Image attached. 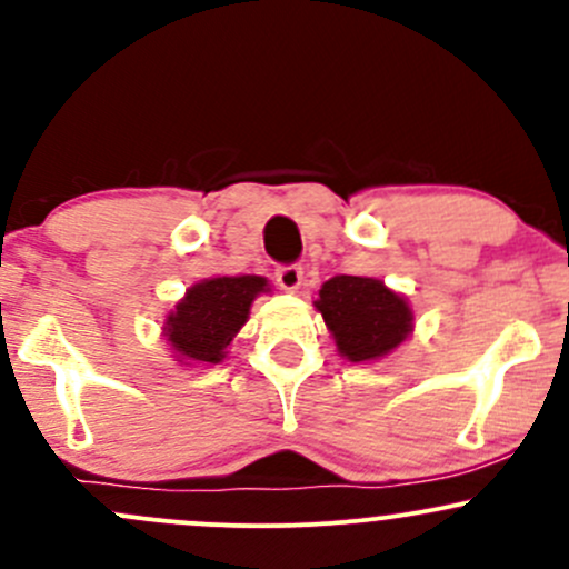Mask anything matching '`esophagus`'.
Returning <instances> with one entry per match:
<instances>
[{
	"instance_id": "34e87169",
	"label": "esophagus",
	"mask_w": 569,
	"mask_h": 569,
	"mask_svg": "<svg viewBox=\"0 0 569 569\" xmlns=\"http://www.w3.org/2000/svg\"><path fill=\"white\" fill-rule=\"evenodd\" d=\"M274 280L283 291H297L302 286V267L300 263H289V267L274 269Z\"/></svg>"
}]
</instances>
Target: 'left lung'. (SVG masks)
<instances>
[{
	"label": "left lung",
	"instance_id": "obj_1",
	"mask_svg": "<svg viewBox=\"0 0 569 569\" xmlns=\"http://www.w3.org/2000/svg\"><path fill=\"white\" fill-rule=\"evenodd\" d=\"M341 358L375 363L410 338L416 317L405 295L363 274H336L321 283L313 302Z\"/></svg>",
	"mask_w": 569,
	"mask_h": 569
}]
</instances>
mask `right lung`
Returning a JSON list of instances; mask_svg holds the SVG:
<instances>
[{"label": "right lung", "instance_id": "right-lung-1", "mask_svg": "<svg viewBox=\"0 0 569 569\" xmlns=\"http://www.w3.org/2000/svg\"><path fill=\"white\" fill-rule=\"evenodd\" d=\"M272 291L261 274H217L189 286L164 317L162 336L181 366H217L250 317L252 300Z\"/></svg>", "mask_w": 569, "mask_h": 569}]
</instances>
